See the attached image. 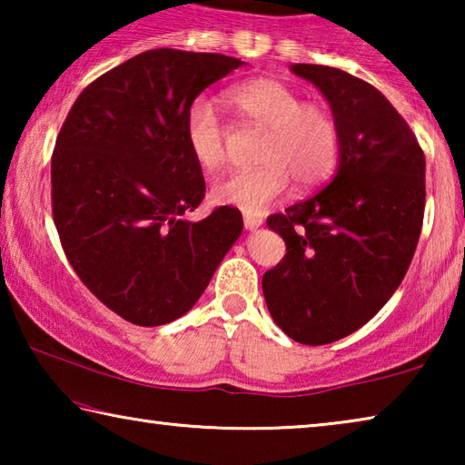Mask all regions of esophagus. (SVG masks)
I'll return each mask as SVG.
<instances>
[{
	"instance_id": "34e87169",
	"label": "esophagus",
	"mask_w": 465,
	"mask_h": 465,
	"mask_svg": "<svg viewBox=\"0 0 465 465\" xmlns=\"http://www.w3.org/2000/svg\"><path fill=\"white\" fill-rule=\"evenodd\" d=\"M262 225V219L261 217H256V215H248V213H243V227H246V230H258V227Z\"/></svg>"
}]
</instances>
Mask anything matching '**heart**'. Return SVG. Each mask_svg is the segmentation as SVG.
Segmentation results:
<instances>
[{"instance_id":"b5f03b06","label":"heart","mask_w":465,"mask_h":465,"mask_svg":"<svg viewBox=\"0 0 465 465\" xmlns=\"http://www.w3.org/2000/svg\"><path fill=\"white\" fill-rule=\"evenodd\" d=\"M243 119L266 129L258 160L262 166L233 170L213 184V199L258 215L289 191L291 180L312 186L332 174L341 149L338 127L328 110L308 104L287 84L261 77L227 94ZM186 143L194 162L217 170L225 162V127L215 102L196 96L186 110Z\"/></svg>"}]
</instances>
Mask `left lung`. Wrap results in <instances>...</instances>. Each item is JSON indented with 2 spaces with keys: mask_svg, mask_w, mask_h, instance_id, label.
Returning <instances> with one entry per match:
<instances>
[{
  "mask_svg": "<svg viewBox=\"0 0 465 465\" xmlns=\"http://www.w3.org/2000/svg\"><path fill=\"white\" fill-rule=\"evenodd\" d=\"M291 72L328 100L341 149L326 188L266 219L287 254L262 293L282 332L320 346L365 326L402 282L420 238L424 153L371 84L312 63Z\"/></svg>",
  "mask_w": 465,
  "mask_h": 465,
  "instance_id": "1",
  "label": "left lung"
}]
</instances>
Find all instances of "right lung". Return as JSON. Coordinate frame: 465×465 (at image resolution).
Returning <instances> with one entry per match:
<instances>
[{
	"label": "right lung",
	"mask_w": 465,
	"mask_h": 465,
	"mask_svg": "<svg viewBox=\"0 0 465 465\" xmlns=\"http://www.w3.org/2000/svg\"><path fill=\"white\" fill-rule=\"evenodd\" d=\"M240 65L215 53L145 51L92 82L63 123L51 162L61 246L84 285L131 324L184 316L240 238L233 207L184 217L204 196L186 110Z\"/></svg>",
	"instance_id": "obj_1"
}]
</instances>
